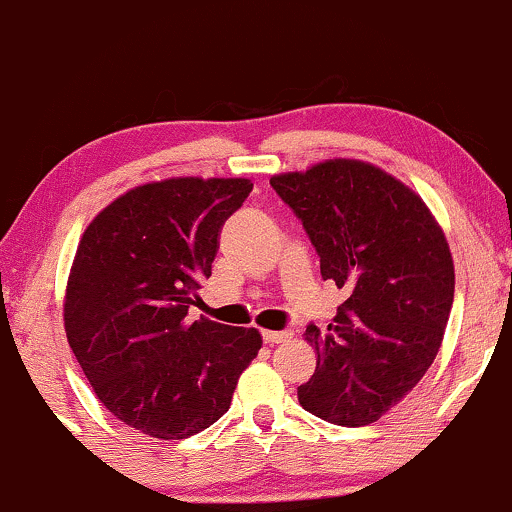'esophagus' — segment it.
<instances>
[{"instance_id":"obj_1","label":"esophagus","mask_w":512,"mask_h":512,"mask_svg":"<svg viewBox=\"0 0 512 512\" xmlns=\"http://www.w3.org/2000/svg\"><path fill=\"white\" fill-rule=\"evenodd\" d=\"M292 337V332H287V330H282V332H263V342L266 344H282V342H287V339Z\"/></svg>"}]
</instances>
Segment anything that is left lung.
Masks as SVG:
<instances>
[{"label":"left lung","instance_id":"8db88e82","mask_svg":"<svg viewBox=\"0 0 512 512\" xmlns=\"http://www.w3.org/2000/svg\"><path fill=\"white\" fill-rule=\"evenodd\" d=\"M270 187L304 225L323 280L349 292L327 337L306 327L318 368L299 403L334 425L375 422L422 380L444 339L456 282L444 232L418 194L363 161H325Z\"/></svg>","mask_w":512,"mask_h":512}]
</instances>
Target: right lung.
Masks as SVG:
<instances>
[{"label": "right lung", "instance_id": "right-lung-1", "mask_svg": "<svg viewBox=\"0 0 512 512\" xmlns=\"http://www.w3.org/2000/svg\"><path fill=\"white\" fill-rule=\"evenodd\" d=\"M242 178H178L130 189L92 220L68 277V344L99 401L156 439H187L230 408L261 349L254 327L189 323Z\"/></svg>", "mask_w": 512, "mask_h": 512}]
</instances>
